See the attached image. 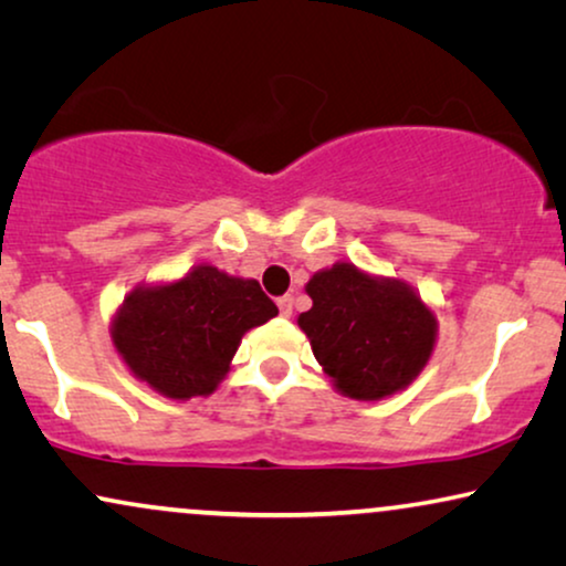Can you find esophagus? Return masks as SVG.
<instances>
[{
    "label": "esophagus",
    "instance_id": "esophagus-1",
    "mask_svg": "<svg viewBox=\"0 0 566 566\" xmlns=\"http://www.w3.org/2000/svg\"><path fill=\"white\" fill-rule=\"evenodd\" d=\"M276 305H279V313H282L284 318H290V315H292V307H295V297H292V295L279 297V300H276Z\"/></svg>",
    "mask_w": 566,
    "mask_h": 566
}]
</instances>
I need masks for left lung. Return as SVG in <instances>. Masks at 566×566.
<instances>
[{"instance_id": "left-lung-1", "label": "left lung", "mask_w": 566, "mask_h": 566, "mask_svg": "<svg viewBox=\"0 0 566 566\" xmlns=\"http://www.w3.org/2000/svg\"><path fill=\"white\" fill-rule=\"evenodd\" d=\"M297 326L338 394L382 401L419 378L437 344V315L411 284L349 261L315 271Z\"/></svg>"}]
</instances>
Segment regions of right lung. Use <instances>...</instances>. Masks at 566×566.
Segmentation results:
<instances>
[{
	"mask_svg": "<svg viewBox=\"0 0 566 566\" xmlns=\"http://www.w3.org/2000/svg\"><path fill=\"white\" fill-rule=\"evenodd\" d=\"M279 311L255 279L199 263L137 284L111 318V342L134 378L172 401L212 396L248 331Z\"/></svg>",
	"mask_w": 566,
	"mask_h": 566,
	"instance_id": "add662e5",
	"label": "right lung"
}]
</instances>
